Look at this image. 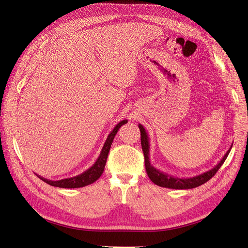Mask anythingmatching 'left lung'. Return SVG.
<instances>
[{
    "mask_svg": "<svg viewBox=\"0 0 248 248\" xmlns=\"http://www.w3.org/2000/svg\"><path fill=\"white\" fill-rule=\"evenodd\" d=\"M140 129V135H141V146H142V151L144 155V163H145V170L148 175V178L151 181L158 185L160 187L164 188H170V189H192L195 187H199L202 184L207 183L210 179L213 178L215 173L218 171V169L221 167V165L224 163L225 159L228 158V155L231 152V148L226 152V154L223 155V158L220 160L219 163L206 172L202 174L191 176V178H176L171 174H167L163 171H160L159 169L155 168L150 161V138H148L147 133L145 129L143 128L142 124H138Z\"/></svg>",
    "mask_w": 248,
    "mask_h": 248,
    "instance_id": "obj_1",
    "label": "left lung"
}]
</instances>
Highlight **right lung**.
I'll use <instances>...</instances> for the list:
<instances>
[{"label":"right lung","instance_id":"add662e5","mask_svg":"<svg viewBox=\"0 0 248 248\" xmlns=\"http://www.w3.org/2000/svg\"><path fill=\"white\" fill-rule=\"evenodd\" d=\"M126 123H128V120L124 119L115 125V128L113 129L108 135L107 140H106V142L102 148V152H101L100 155H98L97 160L95 161V163L90 168H88L86 171H84L83 173H81L79 175L73 176V178L63 179V180H59V181H51V180L42 178V176H40L38 174H36V175L40 180L48 184V185L54 186V187H59V188H81V187H85L87 185H90V184L94 183L97 179H100V176L102 175V173L104 171V168L106 165V162H107L108 154L110 151L111 144L113 142V139H114L120 126L124 125Z\"/></svg>","mask_w":248,"mask_h":248}]
</instances>
